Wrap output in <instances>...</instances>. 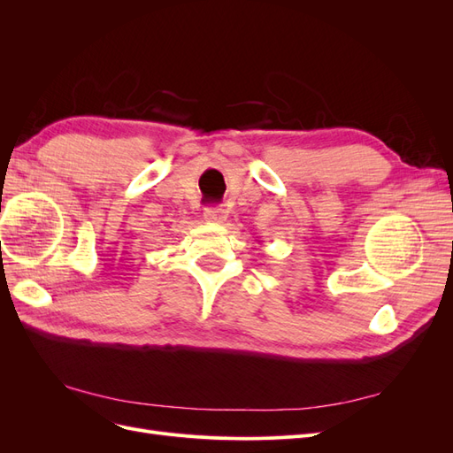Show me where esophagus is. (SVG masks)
<instances>
[{"label": "esophagus", "mask_w": 453, "mask_h": 453, "mask_svg": "<svg viewBox=\"0 0 453 453\" xmlns=\"http://www.w3.org/2000/svg\"><path fill=\"white\" fill-rule=\"evenodd\" d=\"M226 217V211L223 208H205L203 210V219L210 223H223Z\"/></svg>", "instance_id": "1"}]
</instances>
